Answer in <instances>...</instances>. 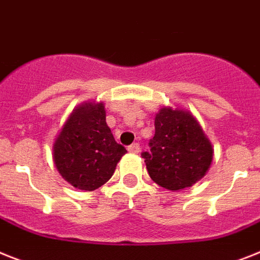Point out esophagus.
<instances>
[{
  "instance_id": "34e87169",
  "label": "esophagus",
  "mask_w": 260,
  "mask_h": 260,
  "mask_svg": "<svg viewBox=\"0 0 260 260\" xmlns=\"http://www.w3.org/2000/svg\"><path fill=\"white\" fill-rule=\"evenodd\" d=\"M127 150L130 151V153H134V154H138L139 153V145L138 143H133V145H130L127 147Z\"/></svg>"
}]
</instances>
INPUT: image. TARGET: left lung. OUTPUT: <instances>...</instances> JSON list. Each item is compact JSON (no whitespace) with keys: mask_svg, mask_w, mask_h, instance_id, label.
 <instances>
[{"mask_svg":"<svg viewBox=\"0 0 260 260\" xmlns=\"http://www.w3.org/2000/svg\"><path fill=\"white\" fill-rule=\"evenodd\" d=\"M155 134L145 158L150 178L167 190L190 187L205 177L212 160V147L190 113L162 109L155 117Z\"/></svg>","mask_w":260,"mask_h":260,"instance_id":"8db88e82","label":"left lung"}]
</instances>
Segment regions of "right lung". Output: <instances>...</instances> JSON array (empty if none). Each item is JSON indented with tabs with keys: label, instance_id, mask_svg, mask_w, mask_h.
Masks as SVG:
<instances>
[{
	"label": "right lung",
	"instance_id": "obj_1",
	"mask_svg": "<svg viewBox=\"0 0 260 260\" xmlns=\"http://www.w3.org/2000/svg\"><path fill=\"white\" fill-rule=\"evenodd\" d=\"M57 170L69 183L91 191L106 183L127 150L115 142L102 104L77 109L53 147Z\"/></svg>",
	"mask_w": 260,
	"mask_h": 260
}]
</instances>
